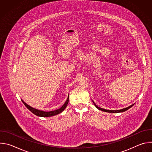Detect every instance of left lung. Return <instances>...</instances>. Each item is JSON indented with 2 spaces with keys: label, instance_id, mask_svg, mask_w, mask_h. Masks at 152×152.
Segmentation results:
<instances>
[{
  "label": "left lung",
  "instance_id": "left-lung-1",
  "mask_svg": "<svg viewBox=\"0 0 152 152\" xmlns=\"http://www.w3.org/2000/svg\"><path fill=\"white\" fill-rule=\"evenodd\" d=\"M93 103H94V105L96 106V107L97 108V109H99V110H101V111H104V112H107V113H123V112H124V111H127V110H128L129 108H131L132 106H134V104H132V105H131V106H129V107H126V108H124V109H122V110H116V111H114V110H105V109H103V108H101V107H98L96 104H95V103L93 102Z\"/></svg>",
  "mask_w": 152,
  "mask_h": 152
}]
</instances>
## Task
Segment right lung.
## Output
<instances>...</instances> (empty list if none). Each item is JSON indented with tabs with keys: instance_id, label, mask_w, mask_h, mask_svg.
<instances>
[{
	"instance_id": "1",
	"label": "right lung",
	"mask_w": 152,
	"mask_h": 152,
	"mask_svg": "<svg viewBox=\"0 0 152 152\" xmlns=\"http://www.w3.org/2000/svg\"><path fill=\"white\" fill-rule=\"evenodd\" d=\"M69 96L68 97L66 102H65V103L63 104V106L60 107L59 109L55 110V111H50V112H45V111H40V110H38L36 109H34V108L31 107L30 106H29L28 104H27L26 103H25L23 100V103H24V104L25 105V106L28 108V109L32 112L33 114H34L35 115L39 116V117H52V116H54L55 115H57L61 113H62L64 110L65 108L66 107V106H67V104L69 103Z\"/></svg>"
}]
</instances>
